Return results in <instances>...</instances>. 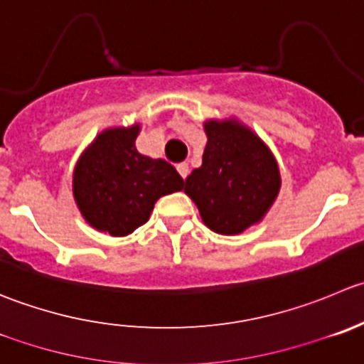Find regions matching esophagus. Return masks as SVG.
Wrapping results in <instances>:
<instances>
[{"instance_id": "esophagus-1", "label": "esophagus", "mask_w": 364, "mask_h": 364, "mask_svg": "<svg viewBox=\"0 0 364 364\" xmlns=\"http://www.w3.org/2000/svg\"><path fill=\"white\" fill-rule=\"evenodd\" d=\"M178 172H179V176H181L183 179H186V176L190 174L188 164H185V161H183V164H179V165H178Z\"/></svg>"}]
</instances>
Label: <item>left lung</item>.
<instances>
[{
    "label": "left lung",
    "mask_w": 364,
    "mask_h": 364,
    "mask_svg": "<svg viewBox=\"0 0 364 364\" xmlns=\"http://www.w3.org/2000/svg\"><path fill=\"white\" fill-rule=\"evenodd\" d=\"M203 165L185 181L204 224L220 235H238L263 218L281 186L268 147L236 121H210Z\"/></svg>",
    "instance_id": "8db88e82"
}]
</instances>
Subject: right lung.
<instances>
[{"instance_id": "obj_1", "label": "right lung", "mask_w": 364, "mask_h": 364, "mask_svg": "<svg viewBox=\"0 0 364 364\" xmlns=\"http://www.w3.org/2000/svg\"><path fill=\"white\" fill-rule=\"evenodd\" d=\"M140 126L101 133L74 168V199L88 224L112 236H126L146 224L161 196L185 181L165 160L136 151Z\"/></svg>"}]
</instances>
